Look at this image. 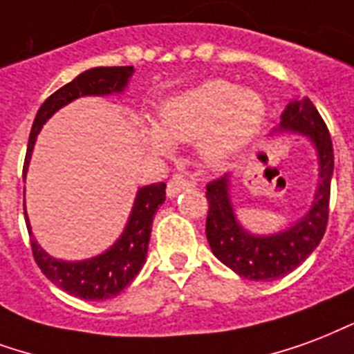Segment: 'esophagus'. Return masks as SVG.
<instances>
[{"instance_id": "34e87169", "label": "esophagus", "mask_w": 354, "mask_h": 354, "mask_svg": "<svg viewBox=\"0 0 354 354\" xmlns=\"http://www.w3.org/2000/svg\"><path fill=\"white\" fill-rule=\"evenodd\" d=\"M187 187H193V184L191 182H187L185 178L182 176H174L172 180H170L169 184H167V197H176L178 193H182L184 189H187Z\"/></svg>"}]
</instances>
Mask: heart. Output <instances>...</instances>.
Segmentation results:
<instances>
[{
    "label": "heart",
    "instance_id": "1",
    "mask_svg": "<svg viewBox=\"0 0 354 354\" xmlns=\"http://www.w3.org/2000/svg\"><path fill=\"white\" fill-rule=\"evenodd\" d=\"M264 116L266 103L259 91L212 78L169 97L159 106V124L144 120L140 137L156 153H169L172 140H195L204 163L219 167L253 140Z\"/></svg>",
    "mask_w": 354,
    "mask_h": 354
}]
</instances>
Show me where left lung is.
Masks as SVG:
<instances>
[{
    "instance_id": "1",
    "label": "left lung",
    "mask_w": 354,
    "mask_h": 354,
    "mask_svg": "<svg viewBox=\"0 0 354 354\" xmlns=\"http://www.w3.org/2000/svg\"><path fill=\"white\" fill-rule=\"evenodd\" d=\"M274 133H297L308 137L317 151L319 180L315 197L308 214L297 223L272 234H253L238 221L230 203L229 174L206 185V198L210 204L206 238L212 253L238 276L253 281L279 279L300 266L323 240L328 221L334 150L330 133L315 104L308 97L290 101Z\"/></svg>"
}]
</instances>
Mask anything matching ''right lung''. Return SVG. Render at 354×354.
Listing matches in <instances>:
<instances>
[{
	"mask_svg": "<svg viewBox=\"0 0 354 354\" xmlns=\"http://www.w3.org/2000/svg\"><path fill=\"white\" fill-rule=\"evenodd\" d=\"M133 73L135 69L131 65L127 67H93V69L80 73L75 80H71L64 88L54 91L41 104L37 116L33 120V125H31L30 142H28L26 161H24V178L30 167L31 151L35 146L39 131L43 129V125L59 109H64L65 104H69L78 97L122 93L127 88ZM165 189H167V185L163 182L140 187L137 191L133 208H131L127 225L120 238L101 255L84 259V261H62V259L50 257L33 238L30 219L26 214V203H24V216H26L35 263L52 283L73 297L82 298V300H106V298L118 297L135 279V276L146 263L151 221H153L157 208L165 203Z\"/></svg>",
	"mask_w": 354,
	"mask_h": 354,
	"instance_id": "right-lung-1",
	"label": "right lung"
}]
</instances>
